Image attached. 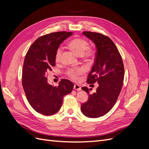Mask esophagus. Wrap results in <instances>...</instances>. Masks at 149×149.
I'll return each instance as SVG.
<instances>
[{
  "label": "esophagus",
  "mask_w": 149,
  "mask_h": 149,
  "mask_svg": "<svg viewBox=\"0 0 149 149\" xmlns=\"http://www.w3.org/2000/svg\"><path fill=\"white\" fill-rule=\"evenodd\" d=\"M73 89L74 90H77V91H79V90H81V86L79 85V84H74V88Z\"/></svg>",
  "instance_id": "1"
}]
</instances>
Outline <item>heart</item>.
Here are the masks:
<instances>
[{"label": "heart", "mask_w": 149, "mask_h": 149, "mask_svg": "<svg viewBox=\"0 0 149 149\" xmlns=\"http://www.w3.org/2000/svg\"><path fill=\"white\" fill-rule=\"evenodd\" d=\"M68 47L76 55L78 56L84 57L86 60L90 59L93 56V50L92 49L88 48V42L84 39L79 38H73L68 43ZM61 53V49L58 48L55 54V60L56 61H59L60 60ZM84 71V69L81 68L76 69H70L68 71V74L71 78L74 80H77L78 76L83 74Z\"/></svg>", "instance_id": "b5f03b06"}]
</instances>
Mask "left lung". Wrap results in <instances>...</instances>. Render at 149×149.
I'll return each mask as SVG.
<instances>
[{
	"mask_svg": "<svg viewBox=\"0 0 149 149\" xmlns=\"http://www.w3.org/2000/svg\"><path fill=\"white\" fill-rule=\"evenodd\" d=\"M83 34L94 43L97 49L95 61L87 79L88 83L97 82L96 91L83 87L89 94L88 100L81 106L83 114L97 118L107 114L113 107L123 87L124 68L123 59L111 39L99 33L84 31Z\"/></svg>",
	"mask_w": 149,
	"mask_h": 149,
	"instance_id": "8db88e82",
	"label": "left lung"
}]
</instances>
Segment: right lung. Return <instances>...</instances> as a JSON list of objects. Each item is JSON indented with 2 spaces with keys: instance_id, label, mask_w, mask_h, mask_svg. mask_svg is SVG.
<instances>
[{
  "instance_id": "1",
  "label": "right lung",
  "mask_w": 149,
  "mask_h": 149,
  "mask_svg": "<svg viewBox=\"0 0 149 149\" xmlns=\"http://www.w3.org/2000/svg\"><path fill=\"white\" fill-rule=\"evenodd\" d=\"M72 32L59 31L43 35L31 45L25 56L22 85L26 99L38 113L50 116L60 109L63 98L73 90L74 84L63 79L58 86L48 83L47 75L55 66V54L60 44Z\"/></svg>"
}]
</instances>
